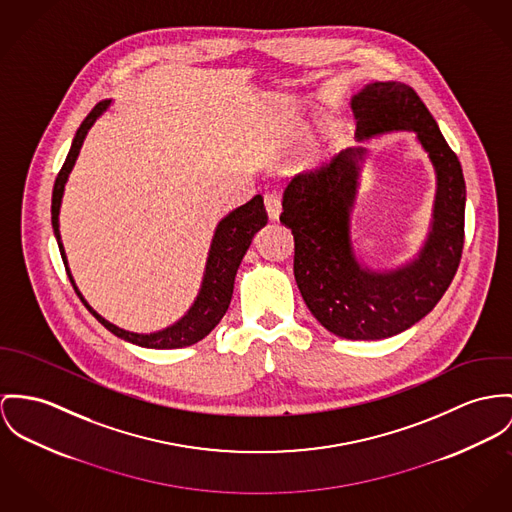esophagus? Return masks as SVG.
I'll use <instances>...</instances> for the list:
<instances>
[{"label":"esophagus","mask_w":512,"mask_h":512,"mask_svg":"<svg viewBox=\"0 0 512 512\" xmlns=\"http://www.w3.org/2000/svg\"><path fill=\"white\" fill-rule=\"evenodd\" d=\"M265 210H267V216H269L271 222H276L280 218L282 204H280V198L276 197L275 193L265 195Z\"/></svg>","instance_id":"1"}]
</instances>
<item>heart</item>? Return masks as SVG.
<instances>
[{
	"label": "heart",
	"instance_id": "heart-1",
	"mask_svg": "<svg viewBox=\"0 0 512 512\" xmlns=\"http://www.w3.org/2000/svg\"><path fill=\"white\" fill-rule=\"evenodd\" d=\"M310 163H312V158H304V161H300V163H296V171H302V169H306V167H310Z\"/></svg>",
	"mask_w": 512,
	"mask_h": 512
}]
</instances>
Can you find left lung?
Wrapping results in <instances>:
<instances>
[{"label":"left lung","mask_w":512,"mask_h":512,"mask_svg":"<svg viewBox=\"0 0 512 512\" xmlns=\"http://www.w3.org/2000/svg\"><path fill=\"white\" fill-rule=\"evenodd\" d=\"M358 146L284 191L280 222L294 236V276L315 319L351 341L388 339L433 310L458 271L464 247L466 181L419 95L399 81H370L351 97ZM411 131L434 165L432 222L420 251L392 270L366 264L355 249L352 210L363 142Z\"/></svg>","instance_id":"obj_1"}]
</instances>
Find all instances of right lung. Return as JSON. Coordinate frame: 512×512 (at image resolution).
<instances>
[{
    "label": "right lung",
    "mask_w": 512,
    "mask_h": 512,
    "mask_svg": "<svg viewBox=\"0 0 512 512\" xmlns=\"http://www.w3.org/2000/svg\"><path fill=\"white\" fill-rule=\"evenodd\" d=\"M111 105H113V99H105V101L97 103L95 109L81 122L78 132L74 136L72 148L68 152V158L64 161V165L56 177V183H54L52 210H50L52 212V230H54V237L60 247V255L64 261L66 273L70 276V282H72L79 300L85 304V308L97 317V321L101 325H105L113 335H117L120 339L132 343V345H138V347H146V349H181V347L195 345L220 323V319L230 308L232 294H234V282H236L237 269L241 265V259L247 253L255 234L267 226V212L263 206V197L255 195L249 202L228 212L216 224L214 234L210 239L197 298L193 300L189 310L181 315L175 323H171L159 331H152V333H134V331L122 329L115 323H111L103 315L97 314L89 306V302L83 298V294L79 292L78 284L68 267V257H66L64 243L60 236V206H62L66 183H68L70 173L78 161L79 150L85 142L87 132L99 118L109 111Z\"/></svg>",
    "instance_id": "1"
}]
</instances>
